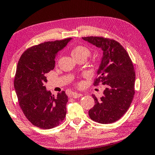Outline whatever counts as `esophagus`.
I'll return each instance as SVG.
<instances>
[{"label": "esophagus", "mask_w": 155, "mask_h": 155, "mask_svg": "<svg viewBox=\"0 0 155 155\" xmlns=\"http://www.w3.org/2000/svg\"><path fill=\"white\" fill-rule=\"evenodd\" d=\"M71 96H72V97L74 98V99H77V98H79L81 97H82L83 94H79V93H77V92H73L72 94H71Z\"/></svg>", "instance_id": "1"}]
</instances>
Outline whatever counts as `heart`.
Instances as JSON below:
<instances>
[{"mask_svg":"<svg viewBox=\"0 0 155 155\" xmlns=\"http://www.w3.org/2000/svg\"><path fill=\"white\" fill-rule=\"evenodd\" d=\"M90 51L87 48L83 45H78L74 48L72 50V55L75 59L78 58H87L90 55Z\"/></svg>","mask_w":155,"mask_h":155,"instance_id":"obj_1","label":"heart"}]
</instances>
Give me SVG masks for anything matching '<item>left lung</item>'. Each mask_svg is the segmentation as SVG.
Returning <instances> with one entry per match:
<instances>
[{"mask_svg":"<svg viewBox=\"0 0 155 155\" xmlns=\"http://www.w3.org/2000/svg\"><path fill=\"white\" fill-rule=\"evenodd\" d=\"M82 38L103 51L94 85L102 82L105 89L104 96L99 99L92 94L95 105L89 110V116L99 124H112L124 116L133 99V64L126 50L117 41L96 36Z\"/></svg>","mask_w":155,"mask_h":155,"instance_id":"obj_1","label":"left lung"}]
</instances>
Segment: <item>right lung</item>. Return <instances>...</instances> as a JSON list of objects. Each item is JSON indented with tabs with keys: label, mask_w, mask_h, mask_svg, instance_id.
<instances>
[{
	"label": "right lung",
	"mask_w": 155,
	"mask_h": 155,
	"mask_svg": "<svg viewBox=\"0 0 155 155\" xmlns=\"http://www.w3.org/2000/svg\"><path fill=\"white\" fill-rule=\"evenodd\" d=\"M72 40L49 41L32 46L21 55L17 65L14 88L25 116L34 126L51 129L59 125L66 114L68 96L63 91L57 97L44 84L46 74L54 68L55 58Z\"/></svg>",
	"instance_id": "obj_1"
}]
</instances>
